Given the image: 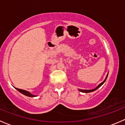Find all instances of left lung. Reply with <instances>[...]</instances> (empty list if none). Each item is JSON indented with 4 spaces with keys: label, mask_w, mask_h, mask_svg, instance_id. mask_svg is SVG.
Returning <instances> with one entry per match:
<instances>
[{
    "label": "left lung",
    "mask_w": 125,
    "mask_h": 125,
    "mask_svg": "<svg viewBox=\"0 0 125 125\" xmlns=\"http://www.w3.org/2000/svg\"><path fill=\"white\" fill-rule=\"evenodd\" d=\"M108 74H107V75H106V78H105V79H104V80H103V82H102L101 83H100V84H99V85H98V86H97L96 88H94V89H79V91L82 92V93H91V92H93V91H95V90H96V89H97L98 88H100V87L102 85H103V84L104 83V82H105L106 80L107 77H108Z\"/></svg>",
    "instance_id": "8db88e82"
}]
</instances>
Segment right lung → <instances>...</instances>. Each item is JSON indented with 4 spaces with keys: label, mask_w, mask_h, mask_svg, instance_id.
<instances>
[{
    "label": "right lung",
    "mask_w": 125,
    "mask_h": 125,
    "mask_svg": "<svg viewBox=\"0 0 125 125\" xmlns=\"http://www.w3.org/2000/svg\"><path fill=\"white\" fill-rule=\"evenodd\" d=\"M16 88V89H17L18 91H19L20 93H22V94H23V95H26V96H28V97H34L37 96V95H33V94H32L31 93H30L29 91H27L23 90V89H19V88Z\"/></svg>",
    "instance_id": "right-lung-1"
}]
</instances>
